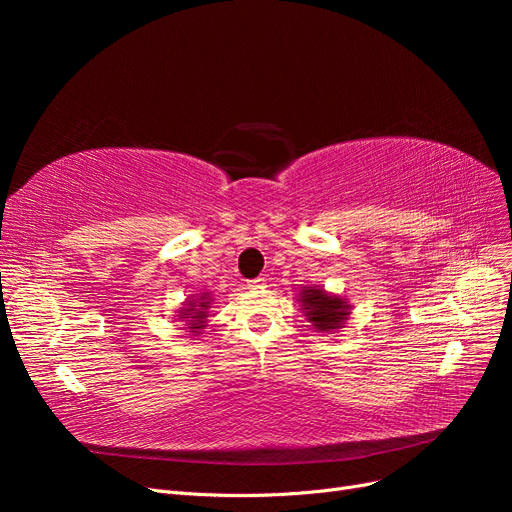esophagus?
<instances>
[{"label":"esophagus","mask_w":512,"mask_h":512,"mask_svg":"<svg viewBox=\"0 0 512 512\" xmlns=\"http://www.w3.org/2000/svg\"><path fill=\"white\" fill-rule=\"evenodd\" d=\"M247 286H250V288H265L267 280H265V277H256V280H252Z\"/></svg>","instance_id":"esophagus-1"}]
</instances>
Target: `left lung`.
I'll use <instances>...</instances> for the list:
<instances>
[{"mask_svg": "<svg viewBox=\"0 0 512 512\" xmlns=\"http://www.w3.org/2000/svg\"><path fill=\"white\" fill-rule=\"evenodd\" d=\"M299 303L305 320L318 333H335L342 329L352 312V305L346 297L320 286H303V290H299Z\"/></svg>", "mask_w": 512, "mask_h": 512, "instance_id": "obj_1", "label": "left lung"}]
</instances>
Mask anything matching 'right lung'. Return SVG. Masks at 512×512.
I'll use <instances>...</instances> for the list:
<instances>
[{
    "instance_id": "obj_1",
    "label": "right lung",
    "mask_w": 512,
    "mask_h": 512,
    "mask_svg": "<svg viewBox=\"0 0 512 512\" xmlns=\"http://www.w3.org/2000/svg\"><path fill=\"white\" fill-rule=\"evenodd\" d=\"M211 307V292H198L192 294L190 299H185L183 307H179L177 318L183 322V331L198 335L200 329L207 327Z\"/></svg>"
}]
</instances>
